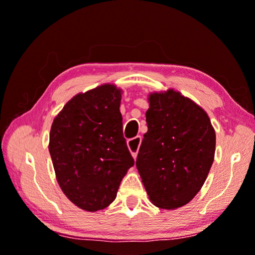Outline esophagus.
Instances as JSON below:
<instances>
[{"instance_id": "1", "label": "esophagus", "mask_w": 255, "mask_h": 255, "mask_svg": "<svg viewBox=\"0 0 255 255\" xmlns=\"http://www.w3.org/2000/svg\"><path fill=\"white\" fill-rule=\"evenodd\" d=\"M140 142H141V138L140 137H134L133 139H130V140H128V147L130 149L132 156H133V159L137 158L138 155V149H139V146H140Z\"/></svg>"}]
</instances>
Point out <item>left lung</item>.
Returning <instances> with one entry per match:
<instances>
[{"mask_svg": "<svg viewBox=\"0 0 255 255\" xmlns=\"http://www.w3.org/2000/svg\"><path fill=\"white\" fill-rule=\"evenodd\" d=\"M148 102V130L135 165L149 201L173 210L189 203L204 184L216 133L207 113L179 92L152 93Z\"/></svg>", "mask_w": 255, "mask_h": 255, "instance_id": "left-lung-1", "label": "left lung"}]
</instances>
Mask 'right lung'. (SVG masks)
Wrapping results in <instances>:
<instances>
[{
  "label": "right lung",
  "instance_id": "add662e5",
  "mask_svg": "<svg viewBox=\"0 0 255 255\" xmlns=\"http://www.w3.org/2000/svg\"><path fill=\"white\" fill-rule=\"evenodd\" d=\"M122 90L102 85L69 100L52 123L50 151L61 190L76 207L113 203L134 160L123 137Z\"/></svg>",
  "mask_w": 255,
  "mask_h": 255
}]
</instances>
